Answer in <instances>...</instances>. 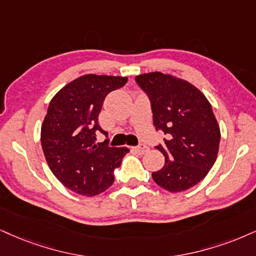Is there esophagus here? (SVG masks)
Masks as SVG:
<instances>
[{"label": "esophagus", "instance_id": "obj_1", "mask_svg": "<svg viewBox=\"0 0 256 256\" xmlns=\"http://www.w3.org/2000/svg\"><path fill=\"white\" fill-rule=\"evenodd\" d=\"M133 150L138 156H142V154L147 153L148 150H150V148H148L146 144H140V146H136V147H133Z\"/></svg>", "mask_w": 256, "mask_h": 256}]
</instances>
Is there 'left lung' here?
Listing matches in <instances>:
<instances>
[{
	"label": "left lung",
	"mask_w": 256,
	"mask_h": 256,
	"mask_svg": "<svg viewBox=\"0 0 256 256\" xmlns=\"http://www.w3.org/2000/svg\"><path fill=\"white\" fill-rule=\"evenodd\" d=\"M148 94L156 130L167 135L156 146L165 156L153 180L170 192H180L203 180L218 154L220 130L211 104L200 89L172 74L150 72L135 78Z\"/></svg>",
	"instance_id": "1"
}]
</instances>
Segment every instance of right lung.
I'll use <instances>...</instances> for the list:
<instances>
[{
  "label": "right lung",
  "mask_w": 256,
  "mask_h": 256,
  "mask_svg": "<svg viewBox=\"0 0 256 256\" xmlns=\"http://www.w3.org/2000/svg\"><path fill=\"white\" fill-rule=\"evenodd\" d=\"M127 77L84 74L66 84L50 102L41 124V147L53 174L68 190L100 194L114 182V171L129 152L126 147L96 144L98 115L106 94Z\"/></svg>",
  "instance_id": "obj_1"
}]
</instances>
